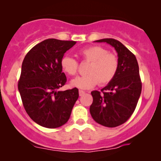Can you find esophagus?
<instances>
[{"mask_svg": "<svg viewBox=\"0 0 161 161\" xmlns=\"http://www.w3.org/2000/svg\"><path fill=\"white\" fill-rule=\"evenodd\" d=\"M85 93H86V92H85L84 91H82V90H79V96H83L85 95Z\"/></svg>", "mask_w": 161, "mask_h": 161, "instance_id": "1", "label": "esophagus"}]
</instances>
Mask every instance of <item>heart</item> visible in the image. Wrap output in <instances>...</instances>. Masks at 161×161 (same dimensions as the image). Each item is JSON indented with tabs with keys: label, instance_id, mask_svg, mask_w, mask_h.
Here are the masks:
<instances>
[{
	"label": "heart",
	"instance_id": "b5f03b06",
	"mask_svg": "<svg viewBox=\"0 0 161 161\" xmlns=\"http://www.w3.org/2000/svg\"><path fill=\"white\" fill-rule=\"evenodd\" d=\"M79 55L90 63L87 66V74L73 79L70 82L71 86L87 90L98 82L104 86L114 79L119 68V60L114 53H108V50L101 46L94 45L82 49ZM60 66L68 75H73L77 73L78 63L72 57L65 55L60 60Z\"/></svg>",
	"mask_w": 161,
	"mask_h": 161
}]
</instances>
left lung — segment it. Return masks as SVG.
<instances>
[{"label":"left lung","mask_w":161,"mask_h":161,"mask_svg":"<svg viewBox=\"0 0 161 161\" xmlns=\"http://www.w3.org/2000/svg\"><path fill=\"white\" fill-rule=\"evenodd\" d=\"M95 42H106L114 47L119 68L114 79L101 92H91L93 102L90 114L99 124L116 127L128 120L136 108L142 92L139 68L136 56L119 41L104 38Z\"/></svg>","instance_id":"left-lung-1"}]
</instances>
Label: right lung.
<instances>
[{
	"instance_id": "add662e5",
	"label": "right lung",
	"mask_w": 161,
	"mask_h": 161,
	"mask_svg": "<svg viewBox=\"0 0 161 161\" xmlns=\"http://www.w3.org/2000/svg\"><path fill=\"white\" fill-rule=\"evenodd\" d=\"M75 43L46 39L34 46L23 61L18 89L28 115L43 127L54 129L65 124L79 97L76 88L59 90L66 82L60 60Z\"/></svg>"
}]
</instances>
